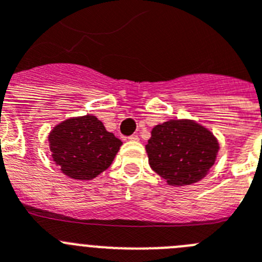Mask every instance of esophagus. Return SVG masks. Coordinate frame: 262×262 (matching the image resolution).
Masks as SVG:
<instances>
[{
    "label": "esophagus",
    "mask_w": 262,
    "mask_h": 262,
    "mask_svg": "<svg viewBox=\"0 0 262 262\" xmlns=\"http://www.w3.org/2000/svg\"><path fill=\"white\" fill-rule=\"evenodd\" d=\"M128 140L129 142H134V143H136V142H139V138H138V135H131L128 138Z\"/></svg>",
    "instance_id": "obj_1"
}]
</instances>
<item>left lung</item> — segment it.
Instances as JSON below:
<instances>
[{
    "label": "left lung",
    "instance_id": "1",
    "mask_svg": "<svg viewBox=\"0 0 262 262\" xmlns=\"http://www.w3.org/2000/svg\"><path fill=\"white\" fill-rule=\"evenodd\" d=\"M219 142L193 119H170L152 128L145 151L154 172L170 186L200 182L216 161Z\"/></svg>",
    "mask_w": 262,
    "mask_h": 262
}]
</instances>
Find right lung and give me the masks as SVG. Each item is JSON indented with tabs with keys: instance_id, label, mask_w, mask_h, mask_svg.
Here are the masks:
<instances>
[{
	"instance_id": "1",
	"label": "right lung",
	"mask_w": 262,
	"mask_h": 262,
	"mask_svg": "<svg viewBox=\"0 0 262 262\" xmlns=\"http://www.w3.org/2000/svg\"><path fill=\"white\" fill-rule=\"evenodd\" d=\"M51 157L60 172L76 181H90L113 164L123 143L92 114L62 120L48 134Z\"/></svg>"
}]
</instances>
